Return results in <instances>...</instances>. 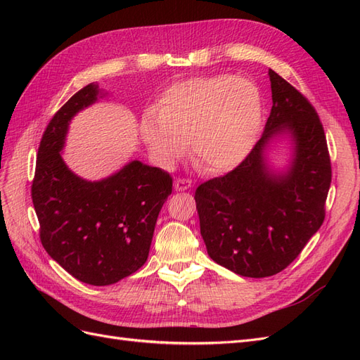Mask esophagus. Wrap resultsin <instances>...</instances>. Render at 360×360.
I'll return each mask as SVG.
<instances>
[{
    "instance_id": "34e87169",
    "label": "esophagus",
    "mask_w": 360,
    "mask_h": 360,
    "mask_svg": "<svg viewBox=\"0 0 360 360\" xmlns=\"http://www.w3.org/2000/svg\"><path fill=\"white\" fill-rule=\"evenodd\" d=\"M192 186H193V183H192V180H189V179H177L176 181H174V189L179 191V192L188 191V189H191Z\"/></svg>"
}]
</instances>
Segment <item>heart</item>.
Wrapping results in <instances>:
<instances>
[{
  "label": "heart",
  "mask_w": 360,
  "mask_h": 360,
  "mask_svg": "<svg viewBox=\"0 0 360 360\" xmlns=\"http://www.w3.org/2000/svg\"><path fill=\"white\" fill-rule=\"evenodd\" d=\"M263 123L258 86L243 76L217 73L191 78L162 94L158 111L141 118L144 144L162 165L176 163L186 150L205 172L237 167L252 150Z\"/></svg>",
  "instance_id": "obj_1"
}]
</instances>
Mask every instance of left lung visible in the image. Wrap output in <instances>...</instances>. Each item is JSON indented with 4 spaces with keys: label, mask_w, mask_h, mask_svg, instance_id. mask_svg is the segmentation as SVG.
I'll list each match as a JSON object with an SVG mask.
<instances>
[{
    "label": "left lung",
    "mask_w": 360,
    "mask_h": 360,
    "mask_svg": "<svg viewBox=\"0 0 360 360\" xmlns=\"http://www.w3.org/2000/svg\"><path fill=\"white\" fill-rule=\"evenodd\" d=\"M271 106L259 141L231 172L200 184L195 202L202 240L217 264L248 278L279 274L324 221L332 181L323 124L307 97L269 70ZM292 141L284 170L268 165L278 136Z\"/></svg>",
    "instance_id": "obj_1"
}]
</instances>
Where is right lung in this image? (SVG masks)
<instances>
[{
	"mask_svg": "<svg viewBox=\"0 0 360 360\" xmlns=\"http://www.w3.org/2000/svg\"><path fill=\"white\" fill-rule=\"evenodd\" d=\"M99 84L73 94L52 117L41 136L31 198L40 240L52 259L90 285H111L143 267L172 177L132 160L112 176L90 181L63 159L69 124L105 96Z\"/></svg>",
	"mask_w": 360,
	"mask_h": 360,
	"instance_id": "right-lung-1",
	"label": "right lung"
}]
</instances>
